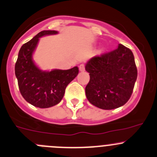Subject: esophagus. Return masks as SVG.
<instances>
[{"instance_id":"34e87169","label":"esophagus","mask_w":157,"mask_h":157,"mask_svg":"<svg viewBox=\"0 0 157 157\" xmlns=\"http://www.w3.org/2000/svg\"><path fill=\"white\" fill-rule=\"evenodd\" d=\"M79 70L80 71H85V64L84 63H81V64L79 66Z\"/></svg>"}]
</instances>
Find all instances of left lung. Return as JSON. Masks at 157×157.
Returning a JSON list of instances; mask_svg holds the SVG:
<instances>
[{
    "instance_id": "obj_1",
    "label": "left lung",
    "mask_w": 157,
    "mask_h": 157,
    "mask_svg": "<svg viewBox=\"0 0 157 157\" xmlns=\"http://www.w3.org/2000/svg\"><path fill=\"white\" fill-rule=\"evenodd\" d=\"M85 69L90 81L85 88L87 100L97 107L113 109L130 98L137 78L134 56L122 44L110 52L92 57Z\"/></svg>"
}]
</instances>
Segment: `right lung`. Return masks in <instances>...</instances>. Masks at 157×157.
Returning <instances> with one entry per match:
<instances>
[{
  "label": "right lung",
  "mask_w": 157,
  "mask_h": 157,
  "mask_svg": "<svg viewBox=\"0 0 157 157\" xmlns=\"http://www.w3.org/2000/svg\"><path fill=\"white\" fill-rule=\"evenodd\" d=\"M56 30H43L21 48L15 63V75L22 97L33 106L48 108L61 101L67 86L77 77V67L69 70L42 71L32 60L39 38L56 34Z\"/></svg>",
  "instance_id": "right-lung-1"
}]
</instances>
